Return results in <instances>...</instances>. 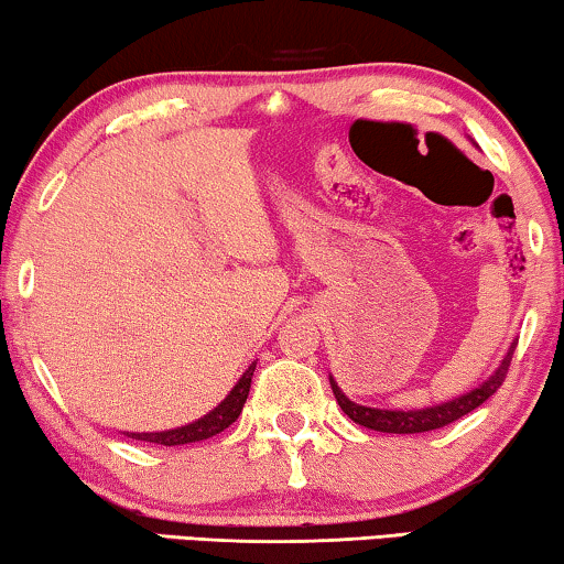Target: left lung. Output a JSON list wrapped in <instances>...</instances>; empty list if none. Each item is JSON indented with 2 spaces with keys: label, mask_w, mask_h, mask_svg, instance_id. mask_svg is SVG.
<instances>
[{
  "label": "left lung",
  "mask_w": 564,
  "mask_h": 564,
  "mask_svg": "<svg viewBox=\"0 0 564 564\" xmlns=\"http://www.w3.org/2000/svg\"><path fill=\"white\" fill-rule=\"evenodd\" d=\"M516 341H519V338H513L511 346H508L506 357L500 359L496 372H492L488 380L480 382L473 390L462 392V395H457V398L446 400V403H436L429 408H413V411H400V408L395 411V408L359 405V403H354V400L346 398L344 390L338 388V382L328 375L330 390H334L336 403L341 405V411L349 415L354 423H359V426H365V429L382 431V434H421V431H434V429L446 426V423L462 419V415H467L469 411H475L477 405H482L485 400H488L492 392L503 384L508 367H511Z\"/></svg>",
  "instance_id": "8db88e82"
}]
</instances>
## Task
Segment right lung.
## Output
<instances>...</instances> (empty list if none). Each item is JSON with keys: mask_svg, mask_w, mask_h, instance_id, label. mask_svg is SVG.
Listing matches in <instances>:
<instances>
[{"mask_svg": "<svg viewBox=\"0 0 564 564\" xmlns=\"http://www.w3.org/2000/svg\"><path fill=\"white\" fill-rule=\"evenodd\" d=\"M253 369H257V361H251L249 369H246V372L241 375V380L234 384V390H230L228 395L223 398L210 413L203 415V419L192 421V423H187V426H180V429L153 431V434H130V431H128V436L130 438H141V442H149V444L180 446V444L205 442V438L220 434V431H226L230 423H234L238 415H241L246 398H249Z\"/></svg>", "mask_w": 564, "mask_h": 564, "instance_id": "add662e5", "label": "right lung"}]
</instances>
